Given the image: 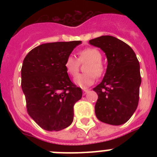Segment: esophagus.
<instances>
[{
    "mask_svg": "<svg viewBox=\"0 0 157 157\" xmlns=\"http://www.w3.org/2000/svg\"><path fill=\"white\" fill-rule=\"evenodd\" d=\"M89 92V90H83V94L84 95H86V94Z\"/></svg>",
    "mask_w": 157,
    "mask_h": 157,
    "instance_id": "obj_1",
    "label": "esophagus"
}]
</instances>
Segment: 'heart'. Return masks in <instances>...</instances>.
I'll return each instance as SVG.
<instances>
[{"label": "heart", "mask_w": 157, "mask_h": 157, "mask_svg": "<svg viewBox=\"0 0 157 157\" xmlns=\"http://www.w3.org/2000/svg\"><path fill=\"white\" fill-rule=\"evenodd\" d=\"M78 59L73 55H68L64 62V68L68 75L75 76L77 74L80 67V63L88 62L84 71L86 73L80 74L74 79L76 86L81 88H87L92 86L96 77H101L105 72V66L102 62L103 54L97 48L87 47L79 50Z\"/></svg>", "instance_id": "heart-1"}]
</instances>
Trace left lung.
<instances>
[{
  "instance_id": "obj_1",
  "label": "left lung",
  "mask_w": 157,
  "mask_h": 157,
  "mask_svg": "<svg viewBox=\"0 0 157 157\" xmlns=\"http://www.w3.org/2000/svg\"><path fill=\"white\" fill-rule=\"evenodd\" d=\"M89 42L103 50L108 63L103 81L93 89L98 96L96 117L106 124H124L139 104L141 75L136 54L126 43L112 36H102Z\"/></svg>"
}]
</instances>
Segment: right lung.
Segmentation results:
<instances>
[{
  "label": "right lung",
  "mask_w": 157,
  "mask_h": 157,
  "mask_svg": "<svg viewBox=\"0 0 157 157\" xmlns=\"http://www.w3.org/2000/svg\"><path fill=\"white\" fill-rule=\"evenodd\" d=\"M81 40L45 43L26 55L21 86L28 115L48 131H59L73 121V106L82 97L64 68V62Z\"/></svg>",
  "instance_id": "obj_1"
}]
</instances>
